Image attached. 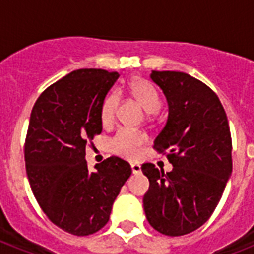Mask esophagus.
Listing matches in <instances>:
<instances>
[{"instance_id": "1", "label": "esophagus", "mask_w": 254, "mask_h": 254, "mask_svg": "<svg viewBox=\"0 0 254 254\" xmlns=\"http://www.w3.org/2000/svg\"><path fill=\"white\" fill-rule=\"evenodd\" d=\"M130 167H131V173L133 174L141 173V166H139V165H137V163H131Z\"/></svg>"}]
</instances>
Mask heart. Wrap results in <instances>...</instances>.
Instances as JSON below:
<instances>
[{"label":"heart","instance_id":"b5f03b06","mask_svg":"<svg viewBox=\"0 0 254 254\" xmlns=\"http://www.w3.org/2000/svg\"><path fill=\"white\" fill-rule=\"evenodd\" d=\"M127 89L130 95L149 113H155L161 108V97L158 92L149 81L142 77H134L129 81ZM119 93L111 92L104 97L100 105V121L104 127H113L116 123V111L119 105ZM149 143L146 133L137 130L123 129L112 139L111 149L115 154L127 159H138L142 155L145 147Z\"/></svg>","mask_w":254,"mask_h":254}]
</instances>
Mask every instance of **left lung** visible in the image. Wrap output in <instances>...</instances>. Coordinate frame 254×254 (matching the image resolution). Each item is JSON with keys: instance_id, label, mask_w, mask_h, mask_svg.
<instances>
[{"instance_id": "left-lung-1", "label": "left lung", "mask_w": 254, "mask_h": 254, "mask_svg": "<svg viewBox=\"0 0 254 254\" xmlns=\"http://www.w3.org/2000/svg\"><path fill=\"white\" fill-rule=\"evenodd\" d=\"M169 103V119L154 141L166 154L170 173L143 163L149 191L143 209L149 224L166 236L200 228L220 201L232 173L228 119L215 92L203 81L178 71H153Z\"/></svg>"}]
</instances>
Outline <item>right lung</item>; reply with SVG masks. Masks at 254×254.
<instances>
[{
  "instance_id": "obj_1",
  "label": "right lung",
  "mask_w": 254,
  "mask_h": 254,
  "mask_svg": "<svg viewBox=\"0 0 254 254\" xmlns=\"http://www.w3.org/2000/svg\"><path fill=\"white\" fill-rule=\"evenodd\" d=\"M117 72L81 68L46 88L35 101L25 141L26 173L38 204L54 224L88 236L107 224L131 174L112 155L88 170L85 146L103 130L100 105Z\"/></svg>"
}]
</instances>
